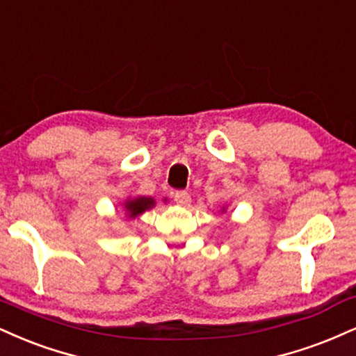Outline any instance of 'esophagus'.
Segmentation results:
<instances>
[{
	"label": "esophagus",
	"mask_w": 356,
	"mask_h": 356,
	"mask_svg": "<svg viewBox=\"0 0 356 356\" xmlns=\"http://www.w3.org/2000/svg\"><path fill=\"white\" fill-rule=\"evenodd\" d=\"M174 202L181 207H189L191 205V195L186 191H179L174 194Z\"/></svg>",
	"instance_id": "1"
}]
</instances>
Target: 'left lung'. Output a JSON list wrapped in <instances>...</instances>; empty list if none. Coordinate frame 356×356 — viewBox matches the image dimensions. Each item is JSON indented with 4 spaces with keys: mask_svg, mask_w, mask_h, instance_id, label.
<instances>
[{
    "mask_svg": "<svg viewBox=\"0 0 356 356\" xmlns=\"http://www.w3.org/2000/svg\"><path fill=\"white\" fill-rule=\"evenodd\" d=\"M220 212H222V213H224V212H225V207H222V209H220Z\"/></svg>",
    "mask_w": 356,
    "mask_h": 356,
    "instance_id": "obj_1",
    "label": "left lung"
}]
</instances>
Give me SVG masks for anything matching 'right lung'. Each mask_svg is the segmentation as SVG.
<instances>
[{
    "mask_svg": "<svg viewBox=\"0 0 356 356\" xmlns=\"http://www.w3.org/2000/svg\"><path fill=\"white\" fill-rule=\"evenodd\" d=\"M152 207H156V200L152 197H127L122 202V211L127 220H134L139 216H143L145 211H151Z\"/></svg>",
    "mask_w": 356,
    "mask_h": 356,
    "instance_id": "right-lung-1",
    "label": "right lung"
}]
</instances>
